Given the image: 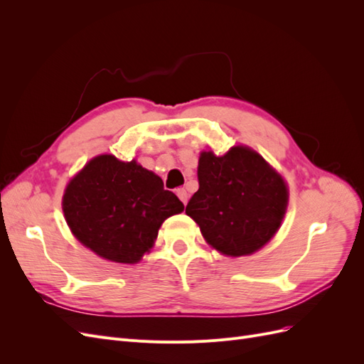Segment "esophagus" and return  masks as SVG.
Returning <instances> with one entry per match:
<instances>
[{"mask_svg": "<svg viewBox=\"0 0 364 364\" xmlns=\"http://www.w3.org/2000/svg\"><path fill=\"white\" fill-rule=\"evenodd\" d=\"M176 194H178V197L182 200V203L186 205V202H188V193H186V190L185 188H178V190H176Z\"/></svg>", "mask_w": 364, "mask_h": 364, "instance_id": "esophagus-1", "label": "esophagus"}]
</instances>
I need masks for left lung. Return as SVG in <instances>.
Here are the masks:
<instances>
[{"mask_svg": "<svg viewBox=\"0 0 364 364\" xmlns=\"http://www.w3.org/2000/svg\"><path fill=\"white\" fill-rule=\"evenodd\" d=\"M197 178L199 190L185 213L214 249L229 257L250 255L277 234L287 185L257 151L241 146L223 156L203 151Z\"/></svg>", "mask_w": 364, "mask_h": 364, "instance_id": "1", "label": "left lung"}]
</instances>
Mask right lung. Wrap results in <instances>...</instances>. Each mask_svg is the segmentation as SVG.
<instances>
[{
	"label": "right lung",
	"instance_id": "1",
	"mask_svg": "<svg viewBox=\"0 0 364 364\" xmlns=\"http://www.w3.org/2000/svg\"><path fill=\"white\" fill-rule=\"evenodd\" d=\"M63 214L75 238L109 261L134 264L153 246L165 218L183 211L174 193L135 161L97 156L67 186Z\"/></svg>",
	"mask_w": 364,
	"mask_h": 364
}]
</instances>
